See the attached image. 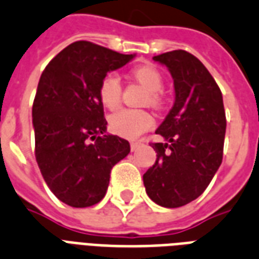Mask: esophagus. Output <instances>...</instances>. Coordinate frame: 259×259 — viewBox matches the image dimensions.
Listing matches in <instances>:
<instances>
[{
  "label": "esophagus",
  "instance_id": "1",
  "mask_svg": "<svg viewBox=\"0 0 259 259\" xmlns=\"http://www.w3.org/2000/svg\"><path fill=\"white\" fill-rule=\"evenodd\" d=\"M138 147H140V143H130V149H132V152L136 151Z\"/></svg>",
  "mask_w": 259,
  "mask_h": 259
}]
</instances>
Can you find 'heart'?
<instances>
[{"mask_svg":"<svg viewBox=\"0 0 259 259\" xmlns=\"http://www.w3.org/2000/svg\"><path fill=\"white\" fill-rule=\"evenodd\" d=\"M134 80L148 90L147 102L153 107H161L164 102L160 91L164 80L161 73L152 65L138 66L132 72ZM99 100L104 107L114 110L119 106L122 98V85L115 73H107L99 84ZM108 126L112 133L123 138H137L153 126V116L145 110L122 108L108 118Z\"/></svg>","mask_w":259,"mask_h":259,"instance_id":"obj_1","label":"heart"}]
</instances>
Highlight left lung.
<instances>
[{"label": "left lung", "instance_id": "1", "mask_svg": "<svg viewBox=\"0 0 259 259\" xmlns=\"http://www.w3.org/2000/svg\"><path fill=\"white\" fill-rule=\"evenodd\" d=\"M171 72L175 103L152 143L155 164L144 174V186L153 202L179 208L198 198L223 160L226 111L222 91L200 59L185 50L153 57Z\"/></svg>", "mask_w": 259, "mask_h": 259}]
</instances>
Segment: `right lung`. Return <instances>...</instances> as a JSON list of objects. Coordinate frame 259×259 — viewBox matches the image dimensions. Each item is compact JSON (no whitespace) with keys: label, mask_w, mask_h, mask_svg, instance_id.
<instances>
[{"label":"right lung","mask_w":259,"mask_h":259,"mask_svg":"<svg viewBox=\"0 0 259 259\" xmlns=\"http://www.w3.org/2000/svg\"><path fill=\"white\" fill-rule=\"evenodd\" d=\"M88 40L55 55L43 70L32 104L35 157L45 182L73 208L98 204L112 167L129 155L123 138L104 134L99 84L133 58Z\"/></svg>","instance_id":"obj_1"}]
</instances>
